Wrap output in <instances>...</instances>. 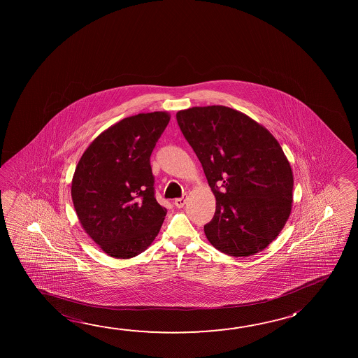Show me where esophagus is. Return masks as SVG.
Masks as SVG:
<instances>
[{
	"instance_id": "obj_1",
	"label": "esophagus",
	"mask_w": 358,
	"mask_h": 358,
	"mask_svg": "<svg viewBox=\"0 0 358 358\" xmlns=\"http://www.w3.org/2000/svg\"><path fill=\"white\" fill-rule=\"evenodd\" d=\"M186 202H187V197H181V199H175V206L178 207V208H182L183 206L186 205Z\"/></svg>"
}]
</instances>
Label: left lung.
I'll list each match as a JSON object with an SVG mask.
<instances>
[{"label": "left lung", "instance_id": "1", "mask_svg": "<svg viewBox=\"0 0 358 358\" xmlns=\"http://www.w3.org/2000/svg\"><path fill=\"white\" fill-rule=\"evenodd\" d=\"M176 117L216 199L215 216L203 227L207 240L234 257L262 251L292 210L293 172L280 143L262 124L226 106L192 107Z\"/></svg>", "mask_w": 358, "mask_h": 358}]
</instances>
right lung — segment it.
<instances>
[{
    "mask_svg": "<svg viewBox=\"0 0 358 358\" xmlns=\"http://www.w3.org/2000/svg\"><path fill=\"white\" fill-rule=\"evenodd\" d=\"M170 118L164 111L123 118L77 164L71 196L78 221L111 257H135L159 235L167 210L155 197L150 157Z\"/></svg>",
    "mask_w": 358,
    "mask_h": 358,
    "instance_id": "obj_1",
    "label": "right lung"
}]
</instances>
